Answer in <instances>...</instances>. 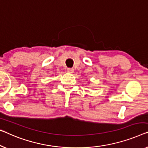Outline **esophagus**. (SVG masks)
<instances>
[{
	"instance_id": "obj_1",
	"label": "esophagus",
	"mask_w": 148,
	"mask_h": 148,
	"mask_svg": "<svg viewBox=\"0 0 148 148\" xmlns=\"http://www.w3.org/2000/svg\"><path fill=\"white\" fill-rule=\"evenodd\" d=\"M67 72H69V73H73L74 72V69L72 68H68L67 69Z\"/></svg>"
}]
</instances>
